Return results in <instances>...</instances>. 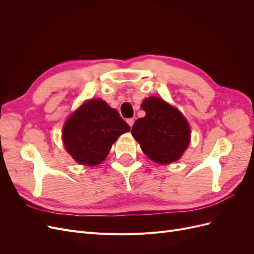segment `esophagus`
<instances>
[{
	"instance_id": "34e87169",
	"label": "esophagus",
	"mask_w": 254,
	"mask_h": 254,
	"mask_svg": "<svg viewBox=\"0 0 254 254\" xmlns=\"http://www.w3.org/2000/svg\"><path fill=\"white\" fill-rule=\"evenodd\" d=\"M127 123H128V125H129L130 127H132L133 124H134V119H128V120H127Z\"/></svg>"
}]
</instances>
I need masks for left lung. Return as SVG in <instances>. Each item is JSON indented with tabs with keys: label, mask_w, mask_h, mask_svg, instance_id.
Listing matches in <instances>:
<instances>
[{
	"label": "left lung",
	"mask_w": 254,
	"mask_h": 254,
	"mask_svg": "<svg viewBox=\"0 0 254 254\" xmlns=\"http://www.w3.org/2000/svg\"><path fill=\"white\" fill-rule=\"evenodd\" d=\"M142 109L146 115L132 126L133 137L152 161L160 164L175 162L190 143V130L187 120L178 109L159 97L146 98Z\"/></svg>",
	"instance_id": "left-lung-1"
}]
</instances>
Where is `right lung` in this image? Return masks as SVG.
<instances>
[{"label":"right lung","instance_id":"1","mask_svg":"<svg viewBox=\"0 0 254 254\" xmlns=\"http://www.w3.org/2000/svg\"><path fill=\"white\" fill-rule=\"evenodd\" d=\"M129 130L117 110L102 99H90L67 119L63 139L76 162L97 165L105 160L118 137Z\"/></svg>","mask_w":254,"mask_h":254}]
</instances>
